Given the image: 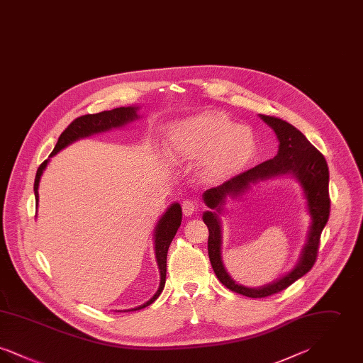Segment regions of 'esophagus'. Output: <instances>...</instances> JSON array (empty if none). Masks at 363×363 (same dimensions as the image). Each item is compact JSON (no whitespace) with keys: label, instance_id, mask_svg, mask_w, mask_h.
<instances>
[{"label":"esophagus","instance_id":"34e87169","mask_svg":"<svg viewBox=\"0 0 363 363\" xmlns=\"http://www.w3.org/2000/svg\"><path fill=\"white\" fill-rule=\"evenodd\" d=\"M197 208H199V206H197V203L194 200H185L182 203V212H184L185 216L193 215L197 211Z\"/></svg>","mask_w":363,"mask_h":363}]
</instances>
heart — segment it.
Masks as SVG:
<instances>
[{"instance_id": "1", "label": "heart", "mask_w": 363, "mask_h": 363, "mask_svg": "<svg viewBox=\"0 0 363 363\" xmlns=\"http://www.w3.org/2000/svg\"><path fill=\"white\" fill-rule=\"evenodd\" d=\"M175 159L201 162V177L218 184L240 173L257 152V138L246 125L223 114H204L178 122L170 130Z\"/></svg>"}]
</instances>
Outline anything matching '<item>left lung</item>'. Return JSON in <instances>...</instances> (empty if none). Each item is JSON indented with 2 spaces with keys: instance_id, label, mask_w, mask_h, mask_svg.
I'll use <instances>...</instances> for the list:
<instances>
[{
  "instance_id": "obj_1",
  "label": "left lung",
  "mask_w": 363,
  "mask_h": 363,
  "mask_svg": "<svg viewBox=\"0 0 363 363\" xmlns=\"http://www.w3.org/2000/svg\"><path fill=\"white\" fill-rule=\"evenodd\" d=\"M259 116L262 121L274 129L277 135L279 141L277 155L247 172L235 175L220 186L206 190L203 194L206 206L212 209L203 213V220L209 230L208 256L213 272L228 290L249 298H264L279 293L311 271L317 257L321 233L328 222L330 208L329 170L325 157L291 123L271 116ZM280 174H291L304 191L312 220L307 243L301 251L298 262L287 276L257 289L246 288L238 285L225 271L221 259L223 236L218 215L224 210L227 196L236 198L259 180Z\"/></svg>"
}]
</instances>
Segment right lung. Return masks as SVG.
Wrapping results in <instances>:
<instances>
[{
  "instance_id": "1",
  "label": "right lung",
  "mask_w": 363,
  "mask_h": 363,
  "mask_svg": "<svg viewBox=\"0 0 363 363\" xmlns=\"http://www.w3.org/2000/svg\"><path fill=\"white\" fill-rule=\"evenodd\" d=\"M138 106H128V107H117L108 111H102L98 114H86L82 116L79 118H76L74 121L70 123L69 126L61 133V136L58 138V141L52 150V154L49 156L48 160H45L35 175L34 193L35 203L36 208L39 204V182H40V177L45 172V169L48 167L50 157L55 155L57 152H60L61 150L67 148L72 143L80 140V138H89L92 135L96 133H102L107 132L111 129H117L122 128L125 125H128L129 122L136 121L140 118L138 114ZM182 220V208L178 203H174L170 207L166 209V212L162 215V218L159 219L155 230H154V243H155V257L157 262V268H159V274H160V283H159V289L156 291L155 295L147 301L145 303L140 305L138 308L129 309V311H140L143 308L150 306L156 298L160 295L164 289V283H166V265H167V250L170 247V243L173 241L174 235L177 234L179 225Z\"/></svg>"
}]
</instances>
